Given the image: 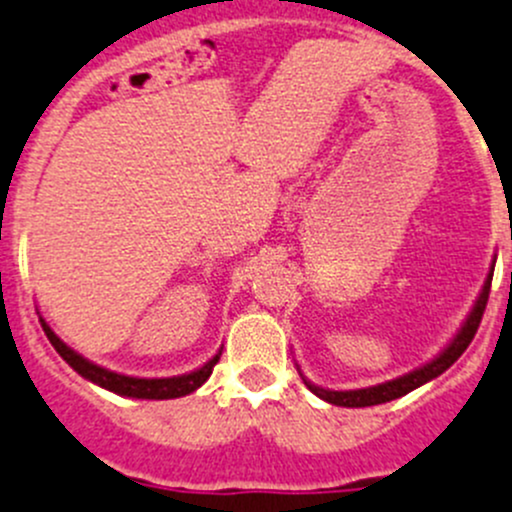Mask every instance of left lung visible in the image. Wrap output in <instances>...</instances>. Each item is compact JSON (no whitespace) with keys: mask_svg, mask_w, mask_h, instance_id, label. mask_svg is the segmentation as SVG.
<instances>
[{"mask_svg":"<svg viewBox=\"0 0 512 512\" xmlns=\"http://www.w3.org/2000/svg\"><path fill=\"white\" fill-rule=\"evenodd\" d=\"M490 282H493V277H488V282H485L483 295H480L478 305L473 307V312H470L468 322H465L463 330L458 332V337H455V340L450 342L448 350H445L440 357H435L430 365L420 367V370L410 372V375L398 377V380L382 382V385H375V388H365V390H345V393H337V390L317 388V385H312V382H307V380H305V385L312 390V393L317 395V398L325 400V403L342 405V408H370V405L390 403V400H395V398H403V395H408L410 390L420 388V385H425L428 380L438 377L440 372L448 370V367L453 365V362L458 360V357L463 355L465 350H468V345L473 342L475 332H478L480 320H483L485 305H488Z\"/></svg>","mask_w":512,"mask_h":512,"instance_id":"left-lung-1","label":"left lung"}]
</instances>
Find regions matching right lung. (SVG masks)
<instances>
[{"label": "right lung", "mask_w": 512, "mask_h": 512, "mask_svg": "<svg viewBox=\"0 0 512 512\" xmlns=\"http://www.w3.org/2000/svg\"><path fill=\"white\" fill-rule=\"evenodd\" d=\"M42 322V330L44 335L49 337V342L54 345V350L74 367L82 377L92 380L94 385L104 390H112L117 395H127V398H142V400H170V398H182V395H190L200 388L202 382L212 375V367L217 365L220 355L212 357L210 362L200 367V370L190 372V375H182V377H162V380H145V377H127V375H117V372H109L104 367L94 365V362L84 360L82 355H77L74 350H69L44 320Z\"/></svg>", "instance_id": "add662e5"}]
</instances>
